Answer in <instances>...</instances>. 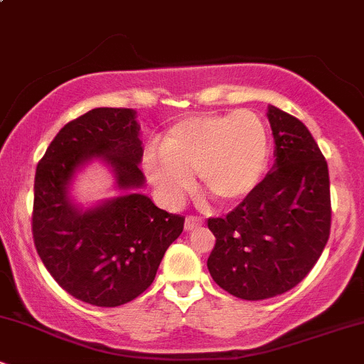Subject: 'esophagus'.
I'll list each match as a JSON object with an SVG mask.
<instances>
[{"label":"esophagus","mask_w":364,"mask_h":364,"mask_svg":"<svg viewBox=\"0 0 364 364\" xmlns=\"http://www.w3.org/2000/svg\"><path fill=\"white\" fill-rule=\"evenodd\" d=\"M198 225H202V219H198V217L188 215L185 219V229H186V231H193V229L198 228Z\"/></svg>","instance_id":"34e87169"}]
</instances>
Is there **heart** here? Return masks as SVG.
Instances as JSON below:
<instances>
[{
  "instance_id": "1",
  "label": "heart",
  "mask_w": 364,
  "mask_h": 364,
  "mask_svg": "<svg viewBox=\"0 0 364 364\" xmlns=\"http://www.w3.org/2000/svg\"><path fill=\"white\" fill-rule=\"evenodd\" d=\"M270 141L265 124L252 111L202 114L173 124L161 144V152L149 150L145 173L159 193L176 203L200 188L223 205L248 196L265 176Z\"/></svg>"
}]
</instances>
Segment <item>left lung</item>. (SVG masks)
Listing matches in <instances>:
<instances>
[{"instance_id": "obj_1", "label": "left lung", "mask_w": 364, "mask_h": 364, "mask_svg": "<svg viewBox=\"0 0 364 364\" xmlns=\"http://www.w3.org/2000/svg\"><path fill=\"white\" fill-rule=\"evenodd\" d=\"M275 164L235 210L210 217L212 279L236 298L258 301L298 286L330 235V181L308 128L275 106L267 112Z\"/></svg>"}]
</instances>
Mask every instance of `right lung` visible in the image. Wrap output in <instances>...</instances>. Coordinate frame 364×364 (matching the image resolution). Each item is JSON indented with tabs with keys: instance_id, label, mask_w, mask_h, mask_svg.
Instances as JSON below:
<instances>
[{
	"instance_id": "obj_1",
	"label": "right lung",
	"mask_w": 364,
	"mask_h": 364,
	"mask_svg": "<svg viewBox=\"0 0 364 364\" xmlns=\"http://www.w3.org/2000/svg\"><path fill=\"white\" fill-rule=\"evenodd\" d=\"M136 112L95 107L70 121L36 169L32 236L54 281L73 298L114 308L140 296L156 279L185 217L135 193L145 183ZM92 158L113 169L124 195L82 211L68 196L74 171Z\"/></svg>"
}]
</instances>
